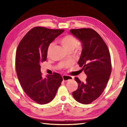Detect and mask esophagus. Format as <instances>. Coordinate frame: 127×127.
<instances>
[{"label": "esophagus", "mask_w": 127, "mask_h": 127, "mask_svg": "<svg viewBox=\"0 0 127 127\" xmlns=\"http://www.w3.org/2000/svg\"><path fill=\"white\" fill-rule=\"evenodd\" d=\"M62 77H63V81L65 82H67L69 80H71L73 79V77L70 76H68V75H63V76H62Z\"/></svg>", "instance_id": "obj_1"}]
</instances>
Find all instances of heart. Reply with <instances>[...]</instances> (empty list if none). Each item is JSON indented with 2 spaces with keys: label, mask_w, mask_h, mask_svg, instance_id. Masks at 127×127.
Here are the masks:
<instances>
[{
  "label": "heart",
  "mask_w": 127,
  "mask_h": 127,
  "mask_svg": "<svg viewBox=\"0 0 127 127\" xmlns=\"http://www.w3.org/2000/svg\"><path fill=\"white\" fill-rule=\"evenodd\" d=\"M60 43L62 46L64 47L67 52H72L75 48L76 47L78 44L77 40L71 35H66L62 37L60 40ZM54 46L53 43H51L47 48V54L49 56L52 51V48ZM67 65H70V64L69 63Z\"/></svg>",
  "instance_id": "b5f03b06"
}]
</instances>
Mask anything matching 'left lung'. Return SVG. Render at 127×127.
<instances>
[{
    "mask_svg": "<svg viewBox=\"0 0 127 127\" xmlns=\"http://www.w3.org/2000/svg\"><path fill=\"white\" fill-rule=\"evenodd\" d=\"M70 33L82 43V50L78 64L87 75L86 82L75 80L78 88L72 96L78 102L88 104L103 92L111 72L110 52L99 34L91 28L71 29Z\"/></svg>",
    "mask_w": 127,
    "mask_h": 127,
    "instance_id": "obj_1",
    "label": "left lung"
}]
</instances>
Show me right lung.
Here are the masks:
<instances>
[{
	"mask_svg": "<svg viewBox=\"0 0 127 127\" xmlns=\"http://www.w3.org/2000/svg\"><path fill=\"white\" fill-rule=\"evenodd\" d=\"M64 29L36 27L21 40L16 54V70L23 91L36 103L45 104L55 98L63 78L54 72L43 78L40 63L47 59L48 46Z\"/></svg>",
	"mask_w": 127,
	"mask_h": 127,
	"instance_id": "right-lung-1",
	"label": "right lung"
}]
</instances>
